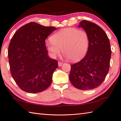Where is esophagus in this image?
Masks as SVG:
<instances>
[{"label":"esophagus","instance_id":"1","mask_svg":"<svg viewBox=\"0 0 121 121\" xmlns=\"http://www.w3.org/2000/svg\"><path fill=\"white\" fill-rule=\"evenodd\" d=\"M62 64H63L62 62H59V61L58 62V66H62Z\"/></svg>","mask_w":121,"mask_h":121}]
</instances>
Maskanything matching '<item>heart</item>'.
Wrapping results in <instances>:
<instances>
[{
	"label": "heart",
	"instance_id": "obj_1",
	"mask_svg": "<svg viewBox=\"0 0 121 121\" xmlns=\"http://www.w3.org/2000/svg\"><path fill=\"white\" fill-rule=\"evenodd\" d=\"M45 45L52 57L59 55L62 48L65 56L73 62L84 57L89 48V37L85 31L75 28H66L53 35Z\"/></svg>",
	"mask_w": 121,
	"mask_h": 121
}]
</instances>
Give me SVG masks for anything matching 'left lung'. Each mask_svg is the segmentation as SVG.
I'll return each mask as SVG.
<instances>
[{"instance_id":"left-lung-1","label":"left lung","mask_w":121,"mask_h":121,"mask_svg":"<svg viewBox=\"0 0 121 121\" xmlns=\"http://www.w3.org/2000/svg\"><path fill=\"white\" fill-rule=\"evenodd\" d=\"M89 37V46L86 56L78 62L72 64L69 80L74 86L82 90L96 88L107 75L111 55L110 44L104 30L88 21L80 22Z\"/></svg>"}]
</instances>
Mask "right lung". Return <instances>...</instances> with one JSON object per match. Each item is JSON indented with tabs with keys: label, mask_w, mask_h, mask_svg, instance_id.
Here are the masks:
<instances>
[{
	"label": "right lung",
	"mask_w": 121,
	"mask_h": 121,
	"mask_svg": "<svg viewBox=\"0 0 121 121\" xmlns=\"http://www.w3.org/2000/svg\"><path fill=\"white\" fill-rule=\"evenodd\" d=\"M54 27L31 22L16 31L8 48L12 76L22 91L36 93L51 85L58 61L48 56L45 40Z\"/></svg>",
	"instance_id": "right-lung-1"
}]
</instances>
